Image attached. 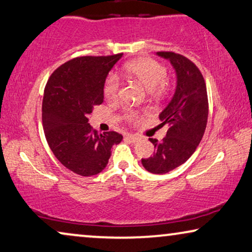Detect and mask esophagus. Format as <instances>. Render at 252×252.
I'll list each match as a JSON object with an SVG mask.
<instances>
[{
  "label": "esophagus",
  "mask_w": 252,
  "mask_h": 252,
  "mask_svg": "<svg viewBox=\"0 0 252 252\" xmlns=\"http://www.w3.org/2000/svg\"><path fill=\"white\" fill-rule=\"evenodd\" d=\"M126 138L127 140H130L131 143H136V141H138V139H139V138H138L137 136H134V134H132V133H127Z\"/></svg>",
  "instance_id": "34e87169"
}]
</instances>
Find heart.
<instances>
[{"instance_id": "heart-1", "label": "heart", "mask_w": 252, "mask_h": 252, "mask_svg": "<svg viewBox=\"0 0 252 252\" xmlns=\"http://www.w3.org/2000/svg\"><path fill=\"white\" fill-rule=\"evenodd\" d=\"M125 73L127 76L136 79L138 82L148 92L160 94L164 90V81L166 79L165 67L150 58H140L132 60L125 65ZM120 77L116 74H111L105 81L104 92L106 98L111 101H115L120 95ZM136 113L127 111L126 118L129 120L134 119Z\"/></svg>"}]
</instances>
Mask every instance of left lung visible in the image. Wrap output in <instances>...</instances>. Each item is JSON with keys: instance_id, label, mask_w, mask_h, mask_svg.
Returning a JSON list of instances; mask_svg holds the SVG:
<instances>
[{"instance_id": "8db88e82", "label": "left lung", "mask_w": 252, "mask_h": 252, "mask_svg": "<svg viewBox=\"0 0 252 252\" xmlns=\"http://www.w3.org/2000/svg\"><path fill=\"white\" fill-rule=\"evenodd\" d=\"M169 60L176 73V89L171 100L158 114L161 126H168L162 141L150 138L153 157L141 158L151 173H166L182 165L195 152L208 121V95L204 79L189 59L175 52H157Z\"/></svg>"}]
</instances>
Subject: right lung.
<instances>
[{"label": "right lung", "mask_w": 252, "mask_h": 252, "mask_svg": "<svg viewBox=\"0 0 252 252\" xmlns=\"http://www.w3.org/2000/svg\"><path fill=\"white\" fill-rule=\"evenodd\" d=\"M122 56L74 58L58 67L45 86L42 102L45 138L57 160L80 176L101 172L113 145L122 141V134L99 133L88 123L94 106L104 101L105 81Z\"/></svg>", "instance_id": "right-lung-1"}]
</instances>
